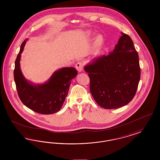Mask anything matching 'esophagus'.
Segmentation results:
<instances>
[{
  "instance_id": "1",
  "label": "esophagus",
  "mask_w": 160,
  "mask_h": 160,
  "mask_svg": "<svg viewBox=\"0 0 160 160\" xmlns=\"http://www.w3.org/2000/svg\"><path fill=\"white\" fill-rule=\"evenodd\" d=\"M76 68L78 72H81L83 69V63L82 62H78L76 65Z\"/></svg>"
}]
</instances>
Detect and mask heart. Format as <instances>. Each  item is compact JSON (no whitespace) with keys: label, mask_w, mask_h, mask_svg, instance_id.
I'll use <instances>...</instances> for the list:
<instances>
[{"label":"heart","mask_w":160,"mask_h":160,"mask_svg":"<svg viewBox=\"0 0 160 160\" xmlns=\"http://www.w3.org/2000/svg\"><path fill=\"white\" fill-rule=\"evenodd\" d=\"M103 38L101 35H98L97 36L95 39V41H94V44L96 47H100V46H102V44H103Z\"/></svg>","instance_id":"b5f03b06"}]
</instances>
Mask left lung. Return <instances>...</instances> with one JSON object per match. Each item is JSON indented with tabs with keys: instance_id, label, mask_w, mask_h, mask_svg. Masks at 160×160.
<instances>
[{
	"instance_id": "8db88e82",
	"label": "left lung",
	"mask_w": 160,
	"mask_h": 160,
	"mask_svg": "<svg viewBox=\"0 0 160 160\" xmlns=\"http://www.w3.org/2000/svg\"><path fill=\"white\" fill-rule=\"evenodd\" d=\"M113 51L95 58L84 67L90 78V91L96 102L106 109L128 104L140 78L138 55L131 38L124 33Z\"/></svg>"
}]
</instances>
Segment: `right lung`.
Wrapping results in <instances>:
<instances>
[{
	"mask_svg": "<svg viewBox=\"0 0 160 160\" xmlns=\"http://www.w3.org/2000/svg\"><path fill=\"white\" fill-rule=\"evenodd\" d=\"M27 39L20 46L15 61L14 77L18 97L23 104L39 114H53L61 110L68 95L71 82L77 75L73 67H65L55 71L50 79L41 84L29 82L23 76L20 67L21 54Z\"/></svg>",
	"mask_w": 160,
	"mask_h": 160,
	"instance_id": "right-lung-1",
	"label": "right lung"
}]
</instances>
